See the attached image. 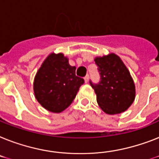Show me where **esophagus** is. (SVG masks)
Returning a JSON list of instances; mask_svg holds the SVG:
<instances>
[{
    "instance_id": "1",
    "label": "esophagus",
    "mask_w": 159,
    "mask_h": 159,
    "mask_svg": "<svg viewBox=\"0 0 159 159\" xmlns=\"http://www.w3.org/2000/svg\"><path fill=\"white\" fill-rule=\"evenodd\" d=\"M84 80H85V82H86V83H87L89 81V75H86V77H84Z\"/></svg>"
}]
</instances>
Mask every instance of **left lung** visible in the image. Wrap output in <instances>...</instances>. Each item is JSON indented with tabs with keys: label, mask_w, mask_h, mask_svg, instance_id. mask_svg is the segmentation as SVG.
<instances>
[{
	"label": "left lung",
	"mask_w": 159,
	"mask_h": 159,
	"mask_svg": "<svg viewBox=\"0 0 159 159\" xmlns=\"http://www.w3.org/2000/svg\"><path fill=\"white\" fill-rule=\"evenodd\" d=\"M95 62L101 81L95 85L90 83L100 109L110 115L126 111L135 100V86L124 63L114 53L96 57Z\"/></svg>",
	"instance_id": "left-lung-1"
}]
</instances>
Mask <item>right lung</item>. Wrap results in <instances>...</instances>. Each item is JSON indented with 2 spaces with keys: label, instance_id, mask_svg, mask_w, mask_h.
Wrapping results in <instances>:
<instances>
[{
  "label": "right lung",
  "instance_id": "right-lung-1",
  "mask_svg": "<svg viewBox=\"0 0 159 159\" xmlns=\"http://www.w3.org/2000/svg\"><path fill=\"white\" fill-rule=\"evenodd\" d=\"M83 83V78L76 76V67L71 66L64 54L51 53L37 72L33 91L44 109L59 113L72 104Z\"/></svg>",
  "mask_w": 159,
  "mask_h": 159
}]
</instances>
